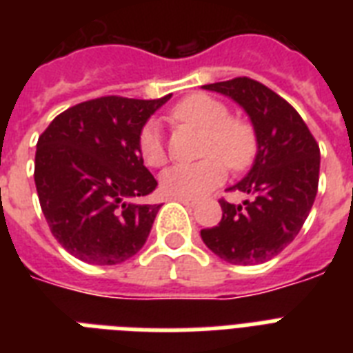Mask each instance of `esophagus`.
I'll list each match as a JSON object with an SVG mask.
<instances>
[{"label": "esophagus", "instance_id": "obj_1", "mask_svg": "<svg viewBox=\"0 0 353 353\" xmlns=\"http://www.w3.org/2000/svg\"><path fill=\"white\" fill-rule=\"evenodd\" d=\"M176 201H179V203L187 205V207H196L198 205V201L196 199H190V198H174Z\"/></svg>", "mask_w": 353, "mask_h": 353}]
</instances>
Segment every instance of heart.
<instances>
[{
  "mask_svg": "<svg viewBox=\"0 0 353 353\" xmlns=\"http://www.w3.org/2000/svg\"><path fill=\"white\" fill-rule=\"evenodd\" d=\"M172 117L205 132V159L177 163L161 174V188L174 198H201L225 179V165L231 170L245 168L256 154V135L249 122L229 117L223 102L209 95H192L172 110ZM139 150L150 166L165 163V144L157 122L144 124L139 135Z\"/></svg>",
  "mask_w": 353,
  "mask_h": 353,
  "instance_id": "heart-1",
  "label": "heart"
}]
</instances>
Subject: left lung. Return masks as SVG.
Listing matches in <instances>:
<instances>
[{
	"instance_id": "obj_1",
	"label": "left lung",
	"mask_w": 353,
	"mask_h": 353,
	"mask_svg": "<svg viewBox=\"0 0 353 353\" xmlns=\"http://www.w3.org/2000/svg\"><path fill=\"white\" fill-rule=\"evenodd\" d=\"M229 97L247 113L256 135V155L245 177L229 190L249 199H221V221L203 229L201 240L216 256L234 265H256L274 258L304 225L319 187L321 150L291 104L256 80L203 85Z\"/></svg>"
}]
</instances>
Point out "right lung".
<instances>
[{
	"label": "right lung",
	"instance_id": "obj_1",
	"mask_svg": "<svg viewBox=\"0 0 353 353\" xmlns=\"http://www.w3.org/2000/svg\"><path fill=\"white\" fill-rule=\"evenodd\" d=\"M168 99L82 102L60 113L38 139L34 183L41 212L74 258L115 265L146 243L161 205L139 203L157 187L139 135Z\"/></svg>",
	"mask_w": 353,
	"mask_h": 353
}]
</instances>
